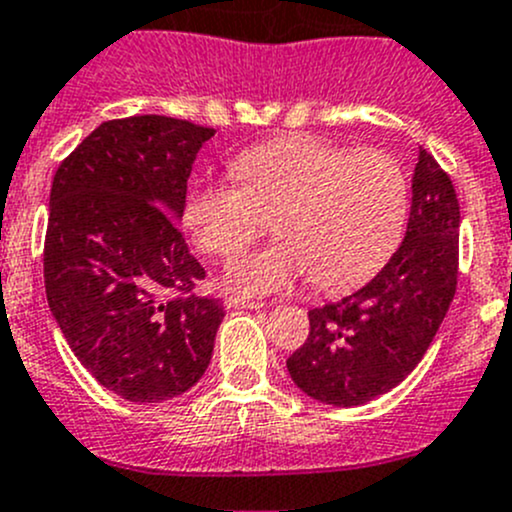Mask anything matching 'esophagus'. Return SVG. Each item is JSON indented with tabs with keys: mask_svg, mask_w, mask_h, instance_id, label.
<instances>
[{
	"mask_svg": "<svg viewBox=\"0 0 512 512\" xmlns=\"http://www.w3.org/2000/svg\"><path fill=\"white\" fill-rule=\"evenodd\" d=\"M227 309H262L265 304L255 302V299H242V297H227L225 299Z\"/></svg>",
	"mask_w": 512,
	"mask_h": 512,
	"instance_id": "34e87169",
	"label": "esophagus"
}]
</instances>
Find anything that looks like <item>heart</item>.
<instances>
[{"instance_id":"heart-1","label":"heart","mask_w":512,"mask_h":512,"mask_svg":"<svg viewBox=\"0 0 512 512\" xmlns=\"http://www.w3.org/2000/svg\"><path fill=\"white\" fill-rule=\"evenodd\" d=\"M230 170L237 183L190 190L183 225L205 255L232 260L265 235L272 215L280 240L232 267L227 282L237 292H280L307 277L332 292L356 287L404 235L409 180L386 151L289 136L247 148Z\"/></svg>"}]
</instances>
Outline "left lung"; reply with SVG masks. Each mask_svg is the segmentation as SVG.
I'll use <instances>...</instances> for the list:
<instances>
[{"label": "left lung", "instance_id": "left-lung-1", "mask_svg": "<svg viewBox=\"0 0 512 512\" xmlns=\"http://www.w3.org/2000/svg\"><path fill=\"white\" fill-rule=\"evenodd\" d=\"M458 227L451 178L421 148L399 250L349 297L309 309L307 342L287 359L304 394L322 404L361 406L416 369L456 294Z\"/></svg>", "mask_w": 512, "mask_h": 512}]
</instances>
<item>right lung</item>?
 Segmentation results:
<instances>
[{
  "instance_id": "right-lung-1",
  "label": "right lung",
  "mask_w": 512,
  "mask_h": 512,
  "mask_svg": "<svg viewBox=\"0 0 512 512\" xmlns=\"http://www.w3.org/2000/svg\"><path fill=\"white\" fill-rule=\"evenodd\" d=\"M213 136L170 116L116 118L51 183V314L98 384L133 404L185 394L213 359L223 304L193 294L205 270L178 230L195 156Z\"/></svg>"
}]
</instances>
